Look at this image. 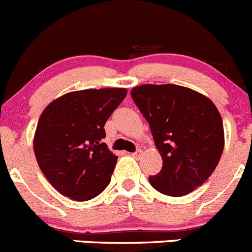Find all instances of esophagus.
<instances>
[{
    "label": "esophagus",
    "mask_w": 252,
    "mask_h": 252,
    "mask_svg": "<svg viewBox=\"0 0 252 252\" xmlns=\"http://www.w3.org/2000/svg\"><path fill=\"white\" fill-rule=\"evenodd\" d=\"M131 156L134 157V158H139V157L141 156V150H140V149H137L136 152H135V153H132V154H131Z\"/></svg>",
    "instance_id": "obj_1"
}]
</instances>
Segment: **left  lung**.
<instances>
[{
    "instance_id": "8db88e82",
    "label": "left lung",
    "mask_w": 252,
    "mask_h": 252,
    "mask_svg": "<svg viewBox=\"0 0 252 252\" xmlns=\"http://www.w3.org/2000/svg\"><path fill=\"white\" fill-rule=\"evenodd\" d=\"M131 96L147 118L162 171L149 177L160 193L188 195L209 178L224 149L222 116L212 100L175 84H144Z\"/></svg>"
}]
</instances>
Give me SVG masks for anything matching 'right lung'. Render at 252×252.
Segmentation results:
<instances>
[{"instance_id": "right-lung-1", "label": "right lung", "mask_w": 252, "mask_h": 252, "mask_svg": "<svg viewBox=\"0 0 252 252\" xmlns=\"http://www.w3.org/2000/svg\"><path fill=\"white\" fill-rule=\"evenodd\" d=\"M126 94L125 88L76 90L42 112L34 154L43 175L62 195L87 201L109 185L118 157L102 143L104 125Z\"/></svg>"}]
</instances>
